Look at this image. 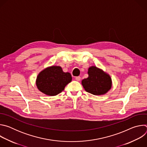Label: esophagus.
<instances>
[{"label":"esophagus","mask_w":147,"mask_h":147,"mask_svg":"<svg viewBox=\"0 0 147 147\" xmlns=\"http://www.w3.org/2000/svg\"><path fill=\"white\" fill-rule=\"evenodd\" d=\"M75 79H76V81H80V80H81V77H80V76H78V77H76Z\"/></svg>","instance_id":"34e87169"}]
</instances>
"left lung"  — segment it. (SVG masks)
Listing matches in <instances>:
<instances>
[{
    "label": "left lung",
    "instance_id": "obj_1",
    "mask_svg": "<svg viewBox=\"0 0 147 147\" xmlns=\"http://www.w3.org/2000/svg\"><path fill=\"white\" fill-rule=\"evenodd\" d=\"M88 77L82 80L81 84L85 90L95 95L105 94L112 87L110 76L96 66L88 70Z\"/></svg>",
    "mask_w": 147,
    "mask_h": 147
}]
</instances>
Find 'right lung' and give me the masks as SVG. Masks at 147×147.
Returning <instances> with one entry per match:
<instances>
[{
    "label": "right lung",
    "instance_id": "1",
    "mask_svg": "<svg viewBox=\"0 0 147 147\" xmlns=\"http://www.w3.org/2000/svg\"><path fill=\"white\" fill-rule=\"evenodd\" d=\"M72 80L70 73L63 71L61 67L52 66L41 71L36 80L38 89L49 96H55Z\"/></svg>",
    "mask_w": 147,
    "mask_h": 147
}]
</instances>
